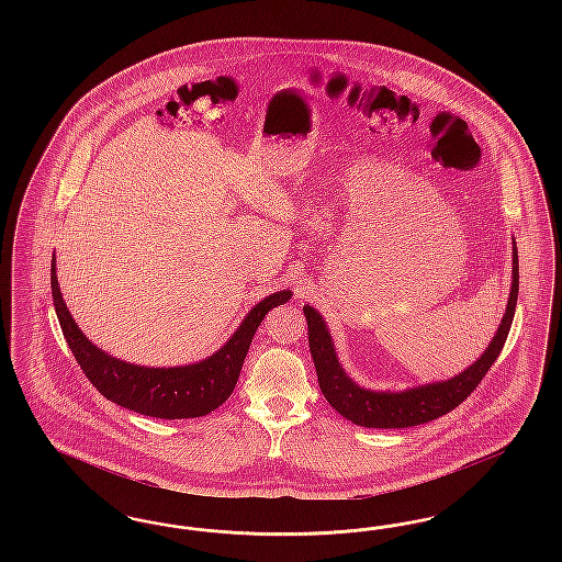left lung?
Listing matches in <instances>:
<instances>
[{"label": "left lung", "mask_w": 562, "mask_h": 562, "mask_svg": "<svg viewBox=\"0 0 562 562\" xmlns=\"http://www.w3.org/2000/svg\"><path fill=\"white\" fill-rule=\"evenodd\" d=\"M516 299H518V248H516V241H512V286H509L508 305L488 348L482 351L476 362H472L468 369H463L451 379L431 381V383L415 385L401 392H390V390L376 392V390H367L358 385L344 371L333 346V337L328 333V326L322 318L321 312L314 310L312 305H305L303 314L307 321L310 351L316 364L324 398L348 422L362 428H413L447 415L476 390L482 376L488 373V369L497 360L499 351L508 339Z\"/></svg>", "instance_id": "1"}]
</instances>
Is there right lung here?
Here are the masks:
<instances>
[{
  "label": "right lung",
  "mask_w": 562,
  "mask_h": 562,
  "mask_svg": "<svg viewBox=\"0 0 562 562\" xmlns=\"http://www.w3.org/2000/svg\"><path fill=\"white\" fill-rule=\"evenodd\" d=\"M50 284L56 318L88 381H92L108 401L158 419L202 417L227 401L238 383L246 351L259 324L269 310L291 299V291H278L259 301L213 356L193 364L154 369L113 358L81 333L60 293L56 257H53Z\"/></svg>",
  "instance_id": "add662e5"
}]
</instances>
